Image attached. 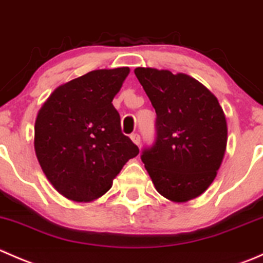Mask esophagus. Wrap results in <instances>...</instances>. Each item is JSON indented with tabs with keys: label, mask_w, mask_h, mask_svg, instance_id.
Segmentation results:
<instances>
[{
	"label": "esophagus",
	"mask_w": 263,
	"mask_h": 263,
	"mask_svg": "<svg viewBox=\"0 0 263 263\" xmlns=\"http://www.w3.org/2000/svg\"><path fill=\"white\" fill-rule=\"evenodd\" d=\"M131 140L134 144H136L137 146H140V142H141V137H140V135H137V134L131 135Z\"/></svg>",
	"instance_id": "obj_1"
}]
</instances>
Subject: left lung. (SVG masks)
<instances>
[{"label":"left lung","instance_id":"left-lung-1","mask_svg":"<svg viewBox=\"0 0 263 263\" xmlns=\"http://www.w3.org/2000/svg\"><path fill=\"white\" fill-rule=\"evenodd\" d=\"M156 112V140L141 159L155 190L173 202L202 195L216 177L228 142L224 110L213 92L185 73L135 68Z\"/></svg>","mask_w":263,"mask_h":263}]
</instances>
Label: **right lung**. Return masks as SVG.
<instances>
[{
  "mask_svg": "<svg viewBox=\"0 0 263 263\" xmlns=\"http://www.w3.org/2000/svg\"><path fill=\"white\" fill-rule=\"evenodd\" d=\"M128 73V67L90 71L60 85L39 109L35 155L63 197L75 202L102 197L124 164L139 154L122 134L112 104Z\"/></svg>",
  "mask_w": 263,
  "mask_h": 263,
  "instance_id": "add662e5",
  "label": "right lung"
}]
</instances>
